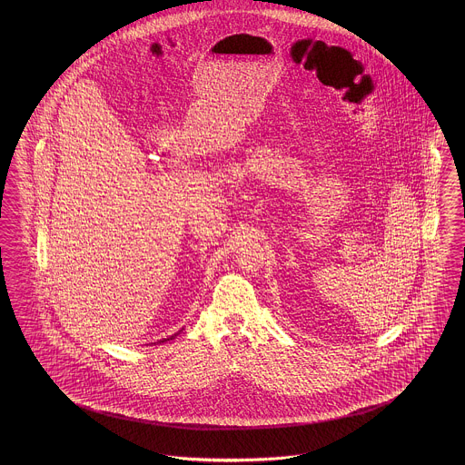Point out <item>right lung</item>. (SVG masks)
<instances>
[{"label":"right lung","instance_id":"1","mask_svg":"<svg viewBox=\"0 0 465 465\" xmlns=\"http://www.w3.org/2000/svg\"><path fill=\"white\" fill-rule=\"evenodd\" d=\"M179 332H181V331H179ZM179 332H177V334H179ZM177 334H173V336H170V338H167V339H162V341H158V342H165V341H170V339L175 338V336H177Z\"/></svg>","mask_w":465,"mask_h":465}]
</instances>
